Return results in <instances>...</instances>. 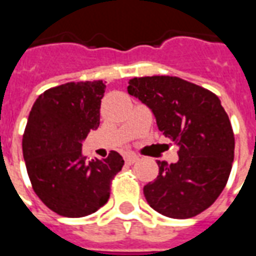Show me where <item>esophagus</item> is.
Returning <instances> with one entry per match:
<instances>
[{"label": "esophagus", "mask_w": 256, "mask_h": 256, "mask_svg": "<svg viewBox=\"0 0 256 256\" xmlns=\"http://www.w3.org/2000/svg\"><path fill=\"white\" fill-rule=\"evenodd\" d=\"M124 160H126V163H128V164H133V163H136V162L140 160V158L138 156L133 155V154H130V155H128L126 158H124Z\"/></svg>", "instance_id": "esophagus-1"}]
</instances>
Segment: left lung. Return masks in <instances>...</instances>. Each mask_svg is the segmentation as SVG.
<instances>
[{
  "instance_id": "8db88e82",
  "label": "left lung",
  "mask_w": 256,
  "mask_h": 256,
  "mask_svg": "<svg viewBox=\"0 0 256 256\" xmlns=\"http://www.w3.org/2000/svg\"><path fill=\"white\" fill-rule=\"evenodd\" d=\"M128 94L155 115L162 133L177 144V163L158 160L159 176L144 186L152 208L185 220L203 212L225 188L234 159V136L220 98L177 76L130 79Z\"/></svg>"
}]
</instances>
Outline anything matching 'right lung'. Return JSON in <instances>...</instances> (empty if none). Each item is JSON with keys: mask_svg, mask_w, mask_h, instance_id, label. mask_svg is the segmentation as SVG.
<instances>
[{"mask_svg": "<svg viewBox=\"0 0 256 256\" xmlns=\"http://www.w3.org/2000/svg\"><path fill=\"white\" fill-rule=\"evenodd\" d=\"M102 80L68 82L44 92L31 108L23 134V158L36 196L56 214L80 218L110 198L111 180L123 158L86 162L82 141L100 124Z\"/></svg>", "mask_w": 256, "mask_h": 256, "instance_id": "add662e5", "label": "right lung"}]
</instances>
